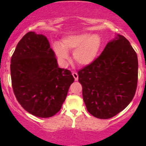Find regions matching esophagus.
Masks as SVG:
<instances>
[{"instance_id":"1","label":"esophagus","mask_w":146,"mask_h":146,"mask_svg":"<svg viewBox=\"0 0 146 146\" xmlns=\"http://www.w3.org/2000/svg\"><path fill=\"white\" fill-rule=\"evenodd\" d=\"M72 75H73V77H74V80L77 81V80H78V74H77V72H72Z\"/></svg>"}]
</instances>
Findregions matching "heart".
I'll return each instance as SVG.
<instances>
[{"instance_id": "heart-1", "label": "heart", "mask_w": 146, "mask_h": 146, "mask_svg": "<svg viewBox=\"0 0 146 146\" xmlns=\"http://www.w3.org/2000/svg\"><path fill=\"white\" fill-rule=\"evenodd\" d=\"M102 42L97 34L86 33L67 35L62 38L61 42H55L53 50L61 63L66 64L69 60L68 52H73V58L80 66H88L95 60Z\"/></svg>"}]
</instances>
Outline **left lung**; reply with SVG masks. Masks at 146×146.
<instances>
[{
	"label": "left lung",
	"mask_w": 146,
	"mask_h": 146,
	"mask_svg": "<svg viewBox=\"0 0 146 146\" xmlns=\"http://www.w3.org/2000/svg\"><path fill=\"white\" fill-rule=\"evenodd\" d=\"M82 97L92 115L108 119L133 99L138 75L137 56L124 36L117 34L92 64L78 72Z\"/></svg>",
	"instance_id": "1"
}]
</instances>
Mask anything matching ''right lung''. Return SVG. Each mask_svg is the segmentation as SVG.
Wrapping results in <instances>:
<instances>
[{
  "label": "right lung",
  "instance_id": "add662e5",
  "mask_svg": "<svg viewBox=\"0 0 146 146\" xmlns=\"http://www.w3.org/2000/svg\"><path fill=\"white\" fill-rule=\"evenodd\" d=\"M10 69L18 102L39 118H50L60 110L74 80L70 71L58 67L47 37L32 31L18 42Z\"/></svg>",
  "mask_w": 146,
  "mask_h": 146
}]
</instances>
